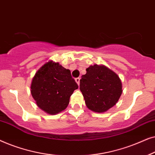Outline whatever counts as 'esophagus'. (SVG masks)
I'll list each match as a JSON object with an SVG mask.
<instances>
[{
    "label": "esophagus",
    "instance_id": "obj_1",
    "mask_svg": "<svg viewBox=\"0 0 155 155\" xmlns=\"http://www.w3.org/2000/svg\"><path fill=\"white\" fill-rule=\"evenodd\" d=\"M80 78H75V82H77V84H78V85H79V84H80Z\"/></svg>",
    "mask_w": 155,
    "mask_h": 155
}]
</instances>
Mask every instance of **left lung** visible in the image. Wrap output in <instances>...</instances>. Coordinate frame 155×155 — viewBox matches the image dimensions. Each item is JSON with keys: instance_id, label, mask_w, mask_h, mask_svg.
I'll list each match as a JSON object with an SVG mask.
<instances>
[{"instance_id": "obj_1", "label": "left lung", "mask_w": 155, "mask_h": 155, "mask_svg": "<svg viewBox=\"0 0 155 155\" xmlns=\"http://www.w3.org/2000/svg\"><path fill=\"white\" fill-rule=\"evenodd\" d=\"M86 71L80 81V90L87 107L97 113L107 111L116 104L122 94L121 80L104 65H90Z\"/></svg>"}]
</instances>
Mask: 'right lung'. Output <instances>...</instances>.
Here are the masks:
<instances>
[{
  "label": "right lung",
  "instance_id": "add662e5",
  "mask_svg": "<svg viewBox=\"0 0 155 155\" xmlns=\"http://www.w3.org/2000/svg\"><path fill=\"white\" fill-rule=\"evenodd\" d=\"M30 88L37 107L46 113L56 115L66 109L78 85L70 70L49 61L36 72Z\"/></svg>",
  "mask_w": 155,
  "mask_h": 155
}]
</instances>
